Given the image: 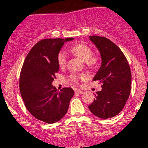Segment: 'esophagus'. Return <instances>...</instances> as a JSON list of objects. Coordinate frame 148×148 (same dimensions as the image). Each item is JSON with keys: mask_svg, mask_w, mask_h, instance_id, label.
Returning <instances> with one entry per match:
<instances>
[{"mask_svg": "<svg viewBox=\"0 0 148 148\" xmlns=\"http://www.w3.org/2000/svg\"><path fill=\"white\" fill-rule=\"evenodd\" d=\"M75 92L77 93V94H83L84 93V91L81 90H75Z\"/></svg>", "mask_w": 148, "mask_h": 148, "instance_id": "obj_1", "label": "esophagus"}]
</instances>
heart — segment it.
I'll list each match as a JSON object with an SVG mask.
<instances>
[{
	"label": "heart",
	"instance_id": "b5f03b06",
	"mask_svg": "<svg viewBox=\"0 0 148 148\" xmlns=\"http://www.w3.org/2000/svg\"><path fill=\"white\" fill-rule=\"evenodd\" d=\"M72 53L75 55L76 57L85 62L91 68H95L97 65V59L95 58H92V51L89 46L84 43H79L74 45L71 49ZM67 58H66L65 53L61 52L58 56V64L60 68H62L66 65ZM71 79L74 83H77L79 80V77L76 75L71 76Z\"/></svg>",
	"mask_w": 148,
	"mask_h": 148
}]
</instances>
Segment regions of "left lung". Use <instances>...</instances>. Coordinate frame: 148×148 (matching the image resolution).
I'll return each mask as SVG.
<instances>
[{"mask_svg": "<svg viewBox=\"0 0 148 148\" xmlns=\"http://www.w3.org/2000/svg\"><path fill=\"white\" fill-rule=\"evenodd\" d=\"M100 53L101 63L93 78L102 84L101 91L88 106L98 118L106 120L123 110L130 95L132 74L126 57L117 45L104 37L89 36Z\"/></svg>", "mask_w": 148, "mask_h": 148, "instance_id": "8db88e82", "label": "left lung"}]
</instances>
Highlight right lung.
Segmentation results:
<instances>
[{
	"instance_id": "1",
	"label": "right lung",
	"mask_w": 148,
	"mask_h": 148,
	"mask_svg": "<svg viewBox=\"0 0 148 148\" xmlns=\"http://www.w3.org/2000/svg\"><path fill=\"white\" fill-rule=\"evenodd\" d=\"M73 40H42L31 49L23 62L19 80L22 99L31 115L45 123H55L63 118L74 94L72 88L59 92L52 85L59 70V52L64 42Z\"/></svg>"
}]
</instances>
